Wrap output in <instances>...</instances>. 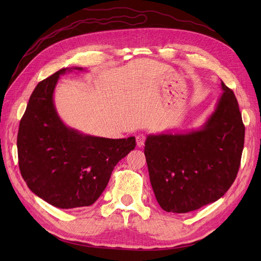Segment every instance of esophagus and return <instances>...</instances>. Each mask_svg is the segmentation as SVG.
<instances>
[{"label": "esophagus", "instance_id": "1", "mask_svg": "<svg viewBox=\"0 0 261 261\" xmlns=\"http://www.w3.org/2000/svg\"><path fill=\"white\" fill-rule=\"evenodd\" d=\"M145 140H146V136L143 135V134H140V135H138V136L136 137V144H137V146H138L139 148L143 147L144 144H145Z\"/></svg>", "mask_w": 261, "mask_h": 261}]
</instances>
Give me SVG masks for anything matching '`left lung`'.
Listing matches in <instances>:
<instances>
[{"mask_svg":"<svg viewBox=\"0 0 261 261\" xmlns=\"http://www.w3.org/2000/svg\"><path fill=\"white\" fill-rule=\"evenodd\" d=\"M222 96L198 129L148 135L145 155L156 201L186 213L220 199L241 165L245 126L234 92L221 82Z\"/></svg>","mask_w":261,"mask_h":261,"instance_id":"obj_1","label":"left lung"}]
</instances>
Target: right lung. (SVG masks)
Listing matches in <instances>:
<instances>
[{
    "label": "right lung",
    "instance_id": "1",
    "mask_svg": "<svg viewBox=\"0 0 261 261\" xmlns=\"http://www.w3.org/2000/svg\"><path fill=\"white\" fill-rule=\"evenodd\" d=\"M62 68L40 82L20 120L17 150L22 178L34 194L61 209L88 207L106 189L116 163L136 146L135 137L110 139L66 126L54 106Z\"/></svg>",
    "mask_w": 261,
    "mask_h": 261
}]
</instances>
